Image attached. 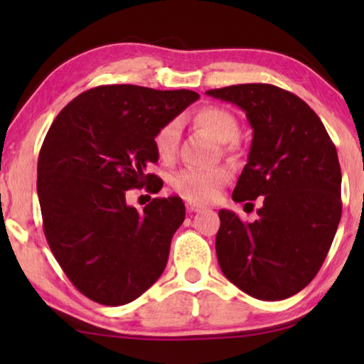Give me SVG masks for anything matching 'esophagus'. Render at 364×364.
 I'll list each match as a JSON object with an SVG mask.
<instances>
[{
  "mask_svg": "<svg viewBox=\"0 0 364 364\" xmlns=\"http://www.w3.org/2000/svg\"><path fill=\"white\" fill-rule=\"evenodd\" d=\"M186 208H188V212H200L204 207L199 205V204H194V202H188Z\"/></svg>",
  "mask_w": 364,
  "mask_h": 364,
  "instance_id": "esophagus-1",
  "label": "esophagus"
}]
</instances>
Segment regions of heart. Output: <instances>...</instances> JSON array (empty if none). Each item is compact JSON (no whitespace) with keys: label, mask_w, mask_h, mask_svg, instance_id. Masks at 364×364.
Returning <instances> with one entry per match:
<instances>
[{"label":"heart","mask_w":364,"mask_h":364,"mask_svg":"<svg viewBox=\"0 0 364 364\" xmlns=\"http://www.w3.org/2000/svg\"><path fill=\"white\" fill-rule=\"evenodd\" d=\"M194 123L220 143H231L239 136V120L231 110L220 106H207L197 110ZM180 144V123L170 120L154 134V149L162 162H171ZM231 173L225 167L217 168H184L173 176V188L188 200L208 202L218 194L220 188L230 180Z\"/></svg>","instance_id":"obj_1"}]
</instances>
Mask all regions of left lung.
<instances>
[{
    "instance_id": "obj_1",
    "label": "left lung",
    "mask_w": 364,
    "mask_h": 364,
    "mask_svg": "<svg viewBox=\"0 0 364 364\" xmlns=\"http://www.w3.org/2000/svg\"><path fill=\"white\" fill-rule=\"evenodd\" d=\"M236 104L254 128L234 202L263 196L254 223L220 210L217 257L234 286L260 300H282L310 284L321 268L342 215L336 146L305 101L268 83L208 90ZM254 207V205H252Z\"/></svg>"
}]
</instances>
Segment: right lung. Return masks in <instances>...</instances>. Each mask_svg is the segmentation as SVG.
Listing matches in <instances>:
<instances>
[{
    "mask_svg": "<svg viewBox=\"0 0 364 364\" xmlns=\"http://www.w3.org/2000/svg\"><path fill=\"white\" fill-rule=\"evenodd\" d=\"M199 95L136 85H101L60 110L38 156L36 191L53 255L80 292L107 306L146 292L168 260L184 220L180 197H156L143 212L128 189L159 193L154 134Z\"/></svg>",
    "mask_w": 364,
    "mask_h": 364,
    "instance_id": "obj_1",
    "label": "right lung"
}]
</instances>
